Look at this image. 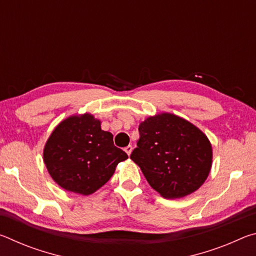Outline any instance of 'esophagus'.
<instances>
[{
    "instance_id": "obj_1",
    "label": "esophagus",
    "mask_w": 256,
    "mask_h": 256,
    "mask_svg": "<svg viewBox=\"0 0 256 256\" xmlns=\"http://www.w3.org/2000/svg\"><path fill=\"white\" fill-rule=\"evenodd\" d=\"M124 150H125V152H126L130 156V154H131V152H132L133 148H132V146H128L126 148H124Z\"/></svg>"
}]
</instances>
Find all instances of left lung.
Masks as SVG:
<instances>
[{
	"instance_id": "left-lung-1",
	"label": "left lung",
	"mask_w": 256,
	"mask_h": 256,
	"mask_svg": "<svg viewBox=\"0 0 256 256\" xmlns=\"http://www.w3.org/2000/svg\"><path fill=\"white\" fill-rule=\"evenodd\" d=\"M138 133V148L130 158L162 198H184L204 183L211 170L212 146L196 125L162 112L141 122Z\"/></svg>"
}]
</instances>
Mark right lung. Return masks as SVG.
<instances>
[{"mask_svg":"<svg viewBox=\"0 0 256 256\" xmlns=\"http://www.w3.org/2000/svg\"><path fill=\"white\" fill-rule=\"evenodd\" d=\"M47 170L60 188L89 196L105 185L118 164L128 159L114 146L112 134L102 131L94 115H73L52 132L44 148Z\"/></svg>","mask_w":256,"mask_h":256,"instance_id":"1","label":"right lung"}]
</instances>
